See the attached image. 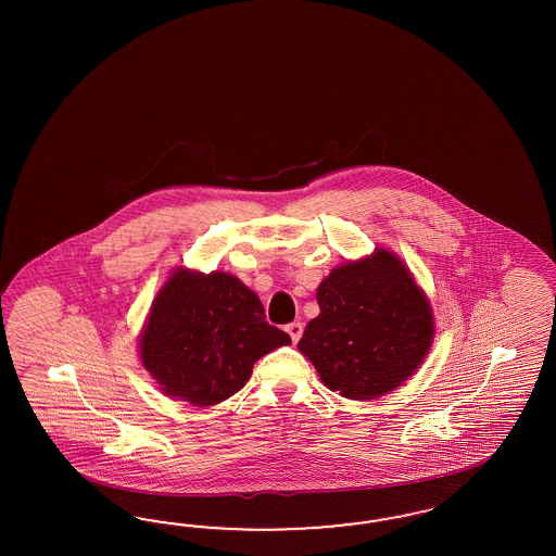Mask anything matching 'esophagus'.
<instances>
[{"label": "esophagus", "mask_w": 556, "mask_h": 556, "mask_svg": "<svg viewBox=\"0 0 556 556\" xmlns=\"http://www.w3.org/2000/svg\"><path fill=\"white\" fill-rule=\"evenodd\" d=\"M286 330H287V334H289V337H291V340H293V342H298V340H300V338H302V332H303L302 321H291V324H287Z\"/></svg>", "instance_id": "34e87169"}]
</instances>
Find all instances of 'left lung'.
<instances>
[{
	"label": "left lung",
	"instance_id": "left-lung-1",
	"mask_svg": "<svg viewBox=\"0 0 556 556\" xmlns=\"http://www.w3.org/2000/svg\"><path fill=\"white\" fill-rule=\"evenodd\" d=\"M318 318L298 342L321 383L349 400H375L420 367L434 338L432 307L397 254L349 261L321 281Z\"/></svg>",
	"mask_w": 556,
	"mask_h": 556
}]
</instances>
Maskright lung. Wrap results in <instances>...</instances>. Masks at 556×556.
<instances>
[{
	"label": "right lung",
	"instance_id": "1",
	"mask_svg": "<svg viewBox=\"0 0 556 556\" xmlns=\"http://www.w3.org/2000/svg\"><path fill=\"white\" fill-rule=\"evenodd\" d=\"M286 344L289 334L235 275L179 267L152 302L140 361L165 395L205 407L244 388L254 363Z\"/></svg>",
	"mask_w": 556,
	"mask_h": 556
}]
</instances>
